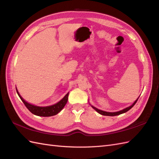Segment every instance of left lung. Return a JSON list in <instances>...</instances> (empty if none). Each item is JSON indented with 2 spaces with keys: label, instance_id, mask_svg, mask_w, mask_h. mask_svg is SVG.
Instances as JSON below:
<instances>
[{
  "label": "left lung",
  "instance_id": "1",
  "mask_svg": "<svg viewBox=\"0 0 159 159\" xmlns=\"http://www.w3.org/2000/svg\"><path fill=\"white\" fill-rule=\"evenodd\" d=\"M138 99H139V98H137V99L135 101V102H134L132 104V105H131V106H129V107H127V108H125V109H123V110H121V111H117V112H107V111H102V110L98 109H97L96 107L92 106V105H91V107H92L98 113H99V114L102 115H106V116H116V115H120V114H122V113H125V112L128 111H129V109H131L134 106V104H135V103H137Z\"/></svg>",
  "mask_w": 159,
  "mask_h": 159
}]
</instances>
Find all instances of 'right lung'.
<instances>
[{"instance_id":"add662e5","label":"right lung","mask_w":159,"mask_h":159,"mask_svg":"<svg viewBox=\"0 0 159 159\" xmlns=\"http://www.w3.org/2000/svg\"><path fill=\"white\" fill-rule=\"evenodd\" d=\"M16 92L19 97H20V98L21 99V100L22 101L24 104H25V106L27 107V109L34 115H38V116H41V117H50L58 113L60 111L64 108V107L67 103V102H68V94H69V93H67L64 96L63 99L54 105H50V106H47V107H39V106H36V105L28 103V102H26L25 100H24V99L21 97L20 95L19 94L17 89H16Z\"/></svg>"}]
</instances>
